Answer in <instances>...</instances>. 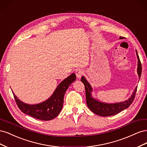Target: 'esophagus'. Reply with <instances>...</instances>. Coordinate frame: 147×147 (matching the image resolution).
<instances>
[{"label": "esophagus", "mask_w": 147, "mask_h": 147, "mask_svg": "<svg viewBox=\"0 0 147 147\" xmlns=\"http://www.w3.org/2000/svg\"><path fill=\"white\" fill-rule=\"evenodd\" d=\"M75 74H76V75H77V78L78 79H80L83 75L84 71L82 69H78L76 70V72H75Z\"/></svg>", "instance_id": "1"}]
</instances>
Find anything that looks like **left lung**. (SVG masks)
I'll list each match as a JSON object with an SVG mask.
<instances>
[{
  "label": "left lung",
  "mask_w": 147,
  "mask_h": 147,
  "mask_svg": "<svg viewBox=\"0 0 147 147\" xmlns=\"http://www.w3.org/2000/svg\"><path fill=\"white\" fill-rule=\"evenodd\" d=\"M119 38H122L121 37H120ZM137 56L138 58V67H137V73L139 74V78H140L141 74H142V65L141 62L140 61L139 55L137 54L136 51ZM81 81L83 83L84 88H85L86 91V104L93 113L95 114L99 115L102 117H109V116H113V115H116L124 109H127L128 107H129L132 102L134 101L136 94L137 92V86L135 88L134 91L133 92L131 97L127 100H126L123 102L117 104H105L103 102H100L94 99L91 97V92L92 91V88L86 80L84 78V77H82Z\"/></svg>",
  "instance_id": "left-lung-1"
}]
</instances>
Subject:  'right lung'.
<instances>
[{
	"mask_svg": "<svg viewBox=\"0 0 147 147\" xmlns=\"http://www.w3.org/2000/svg\"><path fill=\"white\" fill-rule=\"evenodd\" d=\"M76 80L75 74H71L57 87L53 94L47 100L36 105L24 104L13 92L18 108L24 113L43 121H48L56 118L63 108L65 91L73 82Z\"/></svg>",
	"mask_w": 147,
	"mask_h": 147,
	"instance_id": "1",
	"label": "right lung"
}]
</instances>
